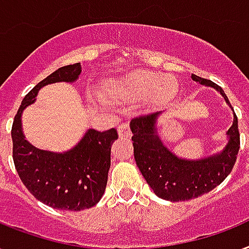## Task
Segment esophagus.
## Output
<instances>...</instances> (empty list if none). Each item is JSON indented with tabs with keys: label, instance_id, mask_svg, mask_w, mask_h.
Returning <instances> with one entry per match:
<instances>
[{
	"label": "esophagus",
	"instance_id": "esophagus-1",
	"mask_svg": "<svg viewBox=\"0 0 249 249\" xmlns=\"http://www.w3.org/2000/svg\"><path fill=\"white\" fill-rule=\"evenodd\" d=\"M118 134L119 136H123V138H130L131 130H130V123L123 122L118 126Z\"/></svg>",
	"mask_w": 249,
	"mask_h": 249
}]
</instances>
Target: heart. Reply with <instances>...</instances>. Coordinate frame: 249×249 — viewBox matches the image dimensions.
<instances>
[{"mask_svg":"<svg viewBox=\"0 0 249 249\" xmlns=\"http://www.w3.org/2000/svg\"><path fill=\"white\" fill-rule=\"evenodd\" d=\"M114 90L124 97L142 98L151 96L155 101H165L177 93L178 86L173 78H163L155 72H140L117 83Z\"/></svg>","mask_w":249,"mask_h":249,"instance_id":"b5f03b06","label":"heart"}]
</instances>
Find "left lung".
I'll return each instance as SVG.
<instances>
[{
    "label": "left lung",
    "mask_w": 249,
    "mask_h": 249,
    "mask_svg": "<svg viewBox=\"0 0 249 249\" xmlns=\"http://www.w3.org/2000/svg\"><path fill=\"white\" fill-rule=\"evenodd\" d=\"M195 82L214 87L226 98L223 89L209 79L192 75ZM160 113L135 117L130 123L134 142V156L139 170L148 184L161 198L170 201H186L198 197L221 184L231 173L240 148L238 117L229 128V144L222 153L200 161H187L175 157L157 136L156 119Z\"/></svg>",
    "instance_id": "1"
}]
</instances>
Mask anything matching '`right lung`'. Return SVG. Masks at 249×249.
<instances>
[{
	"label": "right lung",
	"mask_w": 249,
	"mask_h": 249,
	"mask_svg": "<svg viewBox=\"0 0 249 249\" xmlns=\"http://www.w3.org/2000/svg\"><path fill=\"white\" fill-rule=\"evenodd\" d=\"M82 72L80 63L67 65L35 86L23 98L11 127L13 160L26 188L45 205L63 211L93 207L105 192L110 169L111 144L118 139L115 128L88 130L66 153H52L31 145L22 132V111L35 101L41 87L55 82H74Z\"/></svg>",
	"instance_id": "1"
}]
</instances>
